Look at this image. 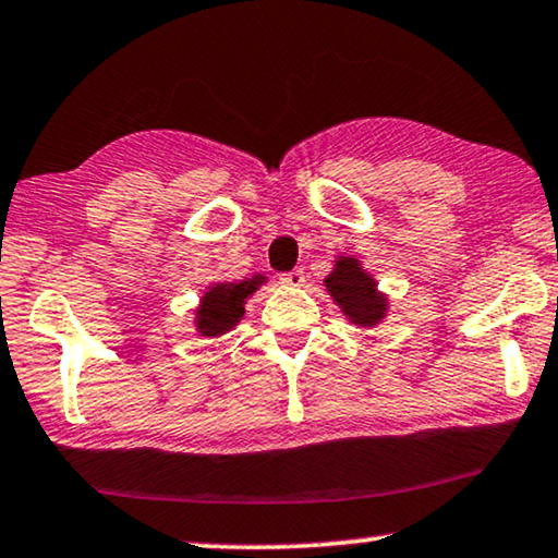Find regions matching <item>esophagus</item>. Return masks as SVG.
<instances>
[{"mask_svg": "<svg viewBox=\"0 0 558 558\" xmlns=\"http://www.w3.org/2000/svg\"><path fill=\"white\" fill-rule=\"evenodd\" d=\"M280 282H282V286H290V288H301L303 282H305V272L301 268L290 270V272H282Z\"/></svg>", "mask_w": 558, "mask_h": 558, "instance_id": "1", "label": "esophagus"}]
</instances>
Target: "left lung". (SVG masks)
Listing matches in <instances>:
<instances>
[{
	"mask_svg": "<svg viewBox=\"0 0 558 558\" xmlns=\"http://www.w3.org/2000/svg\"><path fill=\"white\" fill-rule=\"evenodd\" d=\"M326 288L355 326L371 328L384 320L388 311L386 295L378 293L376 280L361 268L355 257H338L336 268L326 278Z\"/></svg>",
	"mask_w": 558,
	"mask_h": 558,
	"instance_id": "1",
	"label": "left lung"
}]
</instances>
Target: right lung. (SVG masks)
Wrapping results in <instances>:
<instances>
[{
  "label": "right lung",
  "instance_id": "obj_1",
  "mask_svg": "<svg viewBox=\"0 0 558 558\" xmlns=\"http://www.w3.org/2000/svg\"><path fill=\"white\" fill-rule=\"evenodd\" d=\"M265 278L255 276L240 282H218L203 295V303L195 311V326L199 336L215 338L228 332L245 313L247 295H253L257 286H263Z\"/></svg>",
  "mask_w": 558,
  "mask_h": 558
}]
</instances>
